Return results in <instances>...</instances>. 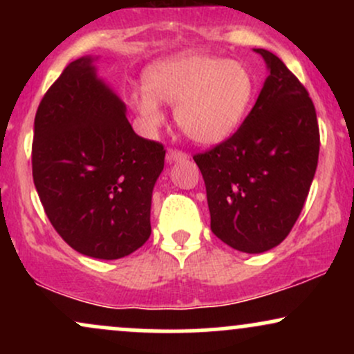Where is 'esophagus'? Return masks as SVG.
<instances>
[{
	"label": "esophagus",
	"instance_id": "obj_1",
	"mask_svg": "<svg viewBox=\"0 0 354 354\" xmlns=\"http://www.w3.org/2000/svg\"><path fill=\"white\" fill-rule=\"evenodd\" d=\"M186 158H188V154H186L185 151H181V149H176V148H169L168 153H166V160H168V163L186 160Z\"/></svg>",
	"mask_w": 354,
	"mask_h": 354
}]
</instances>
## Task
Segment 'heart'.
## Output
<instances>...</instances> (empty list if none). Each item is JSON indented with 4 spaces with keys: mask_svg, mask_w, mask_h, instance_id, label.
<instances>
[{
    "mask_svg": "<svg viewBox=\"0 0 354 354\" xmlns=\"http://www.w3.org/2000/svg\"><path fill=\"white\" fill-rule=\"evenodd\" d=\"M253 96V75L243 63L181 53L154 63L146 73V86L129 101L149 129L163 123L160 101L174 104L176 123L189 140L216 145L236 131Z\"/></svg>",
    "mask_w": 354,
    "mask_h": 354,
    "instance_id": "1",
    "label": "heart"
}]
</instances>
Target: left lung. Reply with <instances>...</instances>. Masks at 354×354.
<instances>
[{
  "label": "left lung",
  "mask_w": 354,
  "mask_h": 354,
  "mask_svg": "<svg viewBox=\"0 0 354 354\" xmlns=\"http://www.w3.org/2000/svg\"><path fill=\"white\" fill-rule=\"evenodd\" d=\"M270 70L241 126L193 160L203 174L211 231L243 253L278 246L293 230L315 178L319 128L301 81L258 48Z\"/></svg>",
  "instance_id": "obj_1"
}]
</instances>
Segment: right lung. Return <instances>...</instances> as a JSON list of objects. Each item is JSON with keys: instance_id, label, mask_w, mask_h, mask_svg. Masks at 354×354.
Returning <instances> with one entry per match:
<instances>
[{"instance_id": "add662e5", "label": "right lung", "mask_w": 354, "mask_h": 354, "mask_svg": "<svg viewBox=\"0 0 354 354\" xmlns=\"http://www.w3.org/2000/svg\"><path fill=\"white\" fill-rule=\"evenodd\" d=\"M91 58L64 68L35 116L33 181L53 228L81 254L118 259L151 234L165 146L133 131Z\"/></svg>"}]
</instances>
